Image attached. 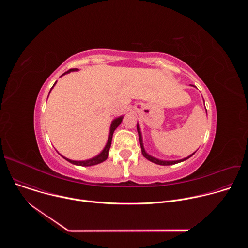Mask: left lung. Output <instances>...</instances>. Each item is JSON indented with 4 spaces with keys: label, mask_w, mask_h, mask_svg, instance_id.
Listing matches in <instances>:
<instances>
[{
    "label": "left lung",
    "mask_w": 248,
    "mask_h": 248,
    "mask_svg": "<svg viewBox=\"0 0 248 248\" xmlns=\"http://www.w3.org/2000/svg\"><path fill=\"white\" fill-rule=\"evenodd\" d=\"M137 131H138V136H139V142H140V146H141V151H142L143 156H144L147 160H149V161H151V162H153V163H155V164H157V165H162V166L173 165V164L180 163V162H183V161L188 159L189 157H191V156L194 154V153H193V154L190 155L189 157H187V158H186V159H183V160H179V161H162V160H158V159H156V158H154V157H151L150 155H148V154L145 152L144 147H143V143H142V136H141V132H140V128H139V125H138V124H137Z\"/></svg>",
    "instance_id": "1"
}]
</instances>
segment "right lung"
Wrapping results in <instances>:
<instances>
[{
    "mask_svg": "<svg viewBox=\"0 0 248 248\" xmlns=\"http://www.w3.org/2000/svg\"><path fill=\"white\" fill-rule=\"evenodd\" d=\"M75 70H77V68H70V69L67 70V72H65L63 75L68 74V73H70V72H75ZM63 75H62V76H63ZM55 84H56V83H55ZM55 84H54V85H55ZM54 85H53V87H54ZM53 87H52V88H53ZM52 88H51V89H52ZM122 121H123V117H120V118H118V119H116V120L113 121V123H112V124H111V129H110V135H109L108 142H107V144H106L104 150H103L98 156H96V157H94V158H92V159L86 160V161H73V160L66 159V158H64V157H62V158H64V159H65L66 161H68L69 163H72V164H74V165H78V166H94V165H97V164H100V163L106 161V160H107L108 156H109V150H110V147H111V143H112V138H113L114 131H115V129L120 125V124L122 123Z\"/></svg>",
    "mask_w": 248,
    "mask_h": 248,
    "instance_id": "add662e5",
    "label": "right lung"
}]
</instances>
